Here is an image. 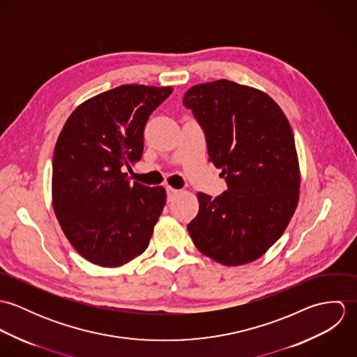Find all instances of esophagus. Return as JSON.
Returning a JSON list of instances; mask_svg holds the SVG:
<instances>
[{
  "label": "esophagus",
  "mask_w": 357,
  "mask_h": 357,
  "mask_svg": "<svg viewBox=\"0 0 357 357\" xmlns=\"http://www.w3.org/2000/svg\"><path fill=\"white\" fill-rule=\"evenodd\" d=\"M166 192H167V199L170 201V199L178 192V190H176V188H173V187H166Z\"/></svg>",
  "instance_id": "34e87169"
}]
</instances>
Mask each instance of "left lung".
<instances>
[{
  "label": "left lung",
  "instance_id": "8db88e82",
  "mask_svg": "<svg viewBox=\"0 0 357 357\" xmlns=\"http://www.w3.org/2000/svg\"><path fill=\"white\" fill-rule=\"evenodd\" d=\"M183 102L206 136L208 160L228 190L198 192L188 224L197 249L236 266L252 262L283 235L300 199L301 173L291 126L265 92L218 79L190 88Z\"/></svg>",
  "mask_w": 357,
  "mask_h": 357
}]
</instances>
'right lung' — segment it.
<instances>
[{
	"mask_svg": "<svg viewBox=\"0 0 357 357\" xmlns=\"http://www.w3.org/2000/svg\"><path fill=\"white\" fill-rule=\"evenodd\" d=\"M172 86L121 85L79 104L53 153L52 204L71 246L92 264L116 268L143 255L166 204L163 187L130 183L144 128Z\"/></svg>",
	"mask_w": 357,
	"mask_h": 357,
	"instance_id": "right-lung-1",
	"label": "right lung"
}]
</instances>
